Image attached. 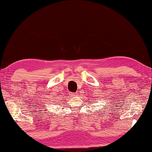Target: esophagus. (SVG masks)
<instances>
[{"instance_id":"1","label":"esophagus","mask_w":152,"mask_h":152,"mask_svg":"<svg viewBox=\"0 0 152 152\" xmlns=\"http://www.w3.org/2000/svg\"><path fill=\"white\" fill-rule=\"evenodd\" d=\"M70 95H71L72 96H73V97H77V96H78V94L77 93H72Z\"/></svg>"}]
</instances>
